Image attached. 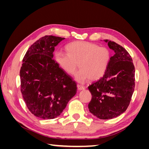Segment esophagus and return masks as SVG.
<instances>
[{
  "label": "esophagus",
  "instance_id": "1",
  "mask_svg": "<svg viewBox=\"0 0 149 149\" xmlns=\"http://www.w3.org/2000/svg\"><path fill=\"white\" fill-rule=\"evenodd\" d=\"M78 89H79V90H82V89H84V86L80 85V84H78Z\"/></svg>",
  "mask_w": 149,
  "mask_h": 149
}]
</instances>
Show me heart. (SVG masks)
Returning <instances> with one entry per match:
<instances>
[{
	"label": "heart",
	"instance_id": "b5f03b06",
	"mask_svg": "<svg viewBox=\"0 0 149 149\" xmlns=\"http://www.w3.org/2000/svg\"><path fill=\"white\" fill-rule=\"evenodd\" d=\"M97 47L95 45L86 42L72 43L66 47L67 55L58 53L56 60L61 68L68 74L74 73L76 68V64H77L78 66L82 70H79L75 75L79 82H83L87 76L92 77L94 75L95 76L91 78H99L104 73L109 56L106 48L100 47L97 49ZM94 49L95 50L94 51ZM97 51L100 52H97ZM104 51L107 53V52Z\"/></svg>",
	"mask_w": 149,
	"mask_h": 149
}]
</instances>
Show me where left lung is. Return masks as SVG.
I'll list each match as a JSON object with an SVG mask.
<instances>
[{
	"mask_svg": "<svg viewBox=\"0 0 149 149\" xmlns=\"http://www.w3.org/2000/svg\"><path fill=\"white\" fill-rule=\"evenodd\" d=\"M107 45L115 55L110 58L103 77L88 87L92 94L89 111L101 119L114 118L125 112L135 86V69L129 54L114 42Z\"/></svg>",
	"mask_w": 149,
	"mask_h": 149,
	"instance_id": "8db88e82",
	"label": "left lung"
}]
</instances>
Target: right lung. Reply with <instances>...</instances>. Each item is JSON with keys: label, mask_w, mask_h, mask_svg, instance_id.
Here are the masks:
<instances>
[{"label": "right lung", "mask_w": 149, "mask_h": 149, "mask_svg": "<svg viewBox=\"0 0 149 149\" xmlns=\"http://www.w3.org/2000/svg\"><path fill=\"white\" fill-rule=\"evenodd\" d=\"M64 38L45 36L26 52L20 71L21 92L35 116L52 119L60 116L76 93V84L52 60L55 47Z\"/></svg>", "instance_id": "obj_1"}]
</instances>
